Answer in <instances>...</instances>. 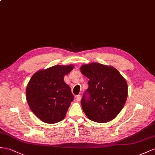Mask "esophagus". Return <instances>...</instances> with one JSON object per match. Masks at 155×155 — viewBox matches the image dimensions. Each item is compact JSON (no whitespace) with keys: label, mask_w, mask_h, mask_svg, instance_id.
Listing matches in <instances>:
<instances>
[{"label":"esophagus","mask_w":155,"mask_h":155,"mask_svg":"<svg viewBox=\"0 0 155 155\" xmlns=\"http://www.w3.org/2000/svg\"><path fill=\"white\" fill-rule=\"evenodd\" d=\"M76 100L77 101H80L81 100V96H80V95H78V96H77Z\"/></svg>","instance_id":"esophagus-1"}]
</instances>
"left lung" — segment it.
<instances>
[{"label": "left lung", "instance_id": "8db88e82", "mask_svg": "<svg viewBox=\"0 0 155 155\" xmlns=\"http://www.w3.org/2000/svg\"><path fill=\"white\" fill-rule=\"evenodd\" d=\"M81 72L89 78V100L83 96V111L90 120L105 123L113 120L121 111L128 97V84L119 71L112 66L91 63L82 65Z\"/></svg>", "mask_w": 155, "mask_h": 155}]
</instances>
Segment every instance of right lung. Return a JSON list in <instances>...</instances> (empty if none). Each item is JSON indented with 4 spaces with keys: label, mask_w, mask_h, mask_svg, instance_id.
<instances>
[{
    "label": "right lung",
    "mask_w": 155,
    "mask_h": 155,
    "mask_svg": "<svg viewBox=\"0 0 155 155\" xmlns=\"http://www.w3.org/2000/svg\"><path fill=\"white\" fill-rule=\"evenodd\" d=\"M73 65H56L35 73L27 86L26 99L31 110L40 120L55 124L64 119L74 96L64 76Z\"/></svg>",
    "instance_id": "right-lung-1"
}]
</instances>
